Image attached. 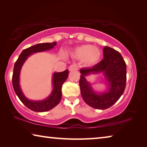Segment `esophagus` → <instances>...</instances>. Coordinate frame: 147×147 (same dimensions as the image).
<instances>
[{"instance_id": "obj_1", "label": "esophagus", "mask_w": 147, "mask_h": 147, "mask_svg": "<svg viewBox=\"0 0 147 147\" xmlns=\"http://www.w3.org/2000/svg\"><path fill=\"white\" fill-rule=\"evenodd\" d=\"M78 66H77L76 64H72L69 67V71H76V70H78Z\"/></svg>"}]
</instances>
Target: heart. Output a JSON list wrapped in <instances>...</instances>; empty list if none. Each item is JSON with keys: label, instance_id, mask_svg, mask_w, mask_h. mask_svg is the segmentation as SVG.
I'll return each mask as SVG.
<instances>
[{"label": "heart", "instance_id": "b5f03b06", "mask_svg": "<svg viewBox=\"0 0 147 147\" xmlns=\"http://www.w3.org/2000/svg\"><path fill=\"white\" fill-rule=\"evenodd\" d=\"M71 58L81 59L85 66H93L100 61L101 52L97 47L91 45H82L74 48L69 52Z\"/></svg>", "mask_w": 147, "mask_h": 147}]
</instances>
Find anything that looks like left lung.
I'll use <instances>...</instances> for the list:
<instances>
[{"instance_id":"left-lung-1","label":"left lung","mask_w":147,"mask_h":147,"mask_svg":"<svg viewBox=\"0 0 147 147\" xmlns=\"http://www.w3.org/2000/svg\"><path fill=\"white\" fill-rule=\"evenodd\" d=\"M104 59L93 67L80 70V88L85 102L92 108L105 109L113 106L122 94L126 87V65L121 54L109 47L103 49ZM102 73L107 89L104 92H96L86 79L91 74Z\"/></svg>"}]
</instances>
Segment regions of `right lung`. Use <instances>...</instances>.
I'll return each mask as SVG.
<instances>
[{
	"instance_id": "obj_1",
	"label": "right lung",
	"mask_w": 147,
	"mask_h": 147,
	"mask_svg": "<svg viewBox=\"0 0 147 147\" xmlns=\"http://www.w3.org/2000/svg\"><path fill=\"white\" fill-rule=\"evenodd\" d=\"M56 45V42L39 43L24 49L22 51L14 65L13 76H12V84L14 91L20 100L23 103L24 106L36 112H44V111H49L59 103L61 98V87L67 78L69 71L68 69H67L63 72L54 73L52 78L53 90L51 94L48 97L43 100H35L27 98L21 89L20 85V74H21L22 67L28 57L30 56L32 54L51 50Z\"/></svg>"
}]
</instances>
